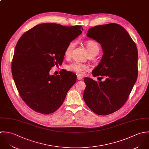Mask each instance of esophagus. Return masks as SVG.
Returning <instances> with one entry per match:
<instances>
[{
    "label": "esophagus",
    "instance_id": "34e87169",
    "mask_svg": "<svg viewBox=\"0 0 149 149\" xmlns=\"http://www.w3.org/2000/svg\"><path fill=\"white\" fill-rule=\"evenodd\" d=\"M77 79L78 80H82V77H81L79 75H77Z\"/></svg>",
    "mask_w": 149,
    "mask_h": 149
}]
</instances>
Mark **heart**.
I'll return each mask as SVG.
<instances>
[{
	"label": "heart",
	"mask_w": 149,
	"mask_h": 149,
	"mask_svg": "<svg viewBox=\"0 0 149 149\" xmlns=\"http://www.w3.org/2000/svg\"><path fill=\"white\" fill-rule=\"evenodd\" d=\"M75 43L74 42H71L68 45L64 52V55L65 56L68 57L70 56L72 51L75 47ZM85 45L88 52L89 54L95 52L98 54L99 53L100 47L97 42L92 40L88 41L85 42ZM67 69L79 75H83L85 71L89 70V67L88 65L83 63H81L79 62H74L68 65Z\"/></svg>",
	"instance_id": "b5f03b06"
}]
</instances>
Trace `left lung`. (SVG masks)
<instances>
[{
    "mask_svg": "<svg viewBox=\"0 0 149 149\" xmlns=\"http://www.w3.org/2000/svg\"><path fill=\"white\" fill-rule=\"evenodd\" d=\"M86 35L98 42L103 50L101 60L92 74L106 79L96 82L85 78L84 99L93 112L108 115L124 104L136 82L137 48L127 30L117 24L95 26L90 28Z\"/></svg>",
    "mask_w": 149,
    "mask_h": 149,
    "instance_id": "obj_1",
    "label": "left lung"
}]
</instances>
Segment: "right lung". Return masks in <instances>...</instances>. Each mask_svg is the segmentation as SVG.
<instances>
[{
    "instance_id": "obj_1",
    "label": "right lung",
    "mask_w": 149,
    "mask_h": 149,
    "mask_svg": "<svg viewBox=\"0 0 149 149\" xmlns=\"http://www.w3.org/2000/svg\"><path fill=\"white\" fill-rule=\"evenodd\" d=\"M81 26L41 24L25 32L14 51L11 71L17 90L33 111L48 115L63 103L77 75L64 71L50 75L52 67L62 63L65 50L81 33Z\"/></svg>"
}]
</instances>
